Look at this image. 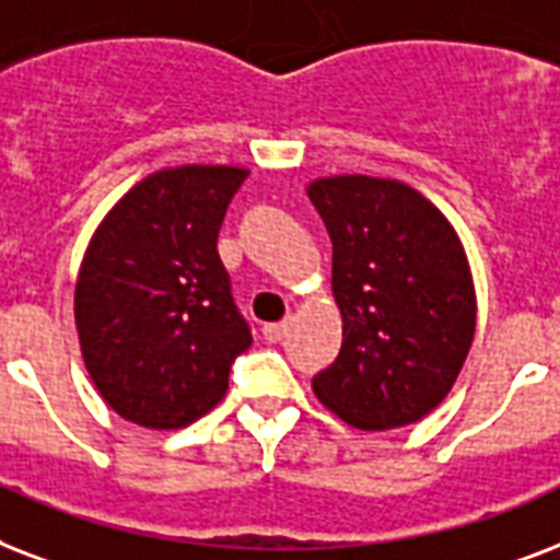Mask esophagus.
<instances>
[{"mask_svg": "<svg viewBox=\"0 0 560 560\" xmlns=\"http://www.w3.org/2000/svg\"><path fill=\"white\" fill-rule=\"evenodd\" d=\"M285 332H289V318L277 320V324H266V327H262V336H266L268 341H283Z\"/></svg>", "mask_w": 560, "mask_h": 560, "instance_id": "34e87169", "label": "esophagus"}]
</instances>
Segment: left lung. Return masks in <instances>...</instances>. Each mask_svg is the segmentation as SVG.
Returning a JSON list of instances; mask_svg holds the SVG:
<instances>
[{
  "label": "left lung",
  "mask_w": 560,
  "mask_h": 560,
  "mask_svg": "<svg viewBox=\"0 0 560 560\" xmlns=\"http://www.w3.org/2000/svg\"><path fill=\"white\" fill-rule=\"evenodd\" d=\"M332 242L341 350L312 388L357 429L427 418L465 365L476 292L453 224L418 189L368 175L306 186Z\"/></svg>",
  "instance_id": "left-lung-1"
}]
</instances>
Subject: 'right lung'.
<instances>
[{
    "mask_svg": "<svg viewBox=\"0 0 560 560\" xmlns=\"http://www.w3.org/2000/svg\"><path fill=\"white\" fill-rule=\"evenodd\" d=\"M245 177L236 166L160 168L90 240L75 283L81 357L104 402L137 427H189L219 406L254 341L215 248Z\"/></svg>",
    "mask_w": 560,
    "mask_h": 560,
    "instance_id": "1",
    "label": "right lung"
}]
</instances>
